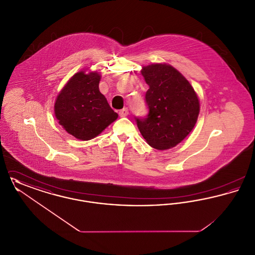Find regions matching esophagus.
I'll use <instances>...</instances> for the list:
<instances>
[{
	"label": "esophagus",
	"mask_w": 255,
	"mask_h": 255,
	"mask_svg": "<svg viewBox=\"0 0 255 255\" xmlns=\"http://www.w3.org/2000/svg\"><path fill=\"white\" fill-rule=\"evenodd\" d=\"M128 114H129V111H128L127 108H123V109L120 111V116H121L122 118L127 117V116H128Z\"/></svg>",
	"instance_id": "esophagus-1"
}]
</instances>
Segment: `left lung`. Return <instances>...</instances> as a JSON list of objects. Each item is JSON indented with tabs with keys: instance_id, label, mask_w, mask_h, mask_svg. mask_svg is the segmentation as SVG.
Listing matches in <instances>:
<instances>
[{
	"instance_id": "8db88e82",
	"label": "left lung",
	"mask_w": 255,
	"mask_h": 255,
	"mask_svg": "<svg viewBox=\"0 0 255 255\" xmlns=\"http://www.w3.org/2000/svg\"><path fill=\"white\" fill-rule=\"evenodd\" d=\"M149 86L145 93L148 114L134 117L147 143L158 150L180 143L192 131L200 104L194 89L176 69L166 64H152L141 71Z\"/></svg>"
}]
</instances>
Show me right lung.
Instances as JSON below:
<instances>
[{
	"instance_id": "obj_1",
	"label": "right lung",
	"mask_w": 255,
	"mask_h": 255,
	"mask_svg": "<svg viewBox=\"0 0 255 255\" xmlns=\"http://www.w3.org/2000/svg\"><path fill=\"white\" fill-rule=\"evenodd\" d=\"M100 75L74 74L56 98L54 113L63 128L81 140H90L118 119L99 92Z\"/></svg>"
}]
</instances>
